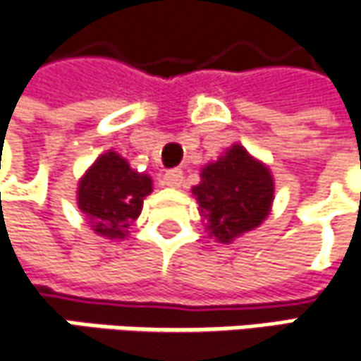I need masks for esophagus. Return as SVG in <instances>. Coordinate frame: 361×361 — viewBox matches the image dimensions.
<instances>
[{"label":"esophagus","instance_id":"obj_1","mask_svg":"<svg viewBox=\"0 0 361 361\" xmlns=\"http://www.w3.org/2000/svg\"><path fill=\"white\" fill-rule=\"evenodd\" d=\"M183 171L180 169H173V171H166L162 176V185L169 188H178L183 185Z\"/></svg>","mask_w":361,"mask_h":361}]
</instances>
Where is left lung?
Masks as SVG:
<instances>
[{
  "label": "left lung",
  "instance_id": "left-lung-1",
  "mask_svg": "<svg viewBox=\"0 0 361 361\" xmlns=\"http://www.w3.org/2000/svg\"><path fill=\"white\" fill-rule=\"evenodd\" d=\"M190 190L209 237L229 245L269 216L275 180L265 162L243 145H233L202 166L201 183Z\"/></svg>",
  "mask_w": 361,
  "mask_h": 361
}]
</instances>
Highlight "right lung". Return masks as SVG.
Returning a JSON list of instances; mask_svg holds the SVG:
<instances>
[{
    "label": "right lung",
    "mask_w": 361,
    "mask_h": 361,
    "mask_svg": "<svg viewBox=\"0 0 361 361\" xmlns=\"http://www.w3.org/2000/svg\"><path fill=\"white\" fill-rule=\"evenodd\" d=\"M150 192V174L134 171L116 150H106L80 176L76 201L90 229L114 241L128 237Z\"/></svg>",
    "instance_id": "add662e5"
}]
</instances>
